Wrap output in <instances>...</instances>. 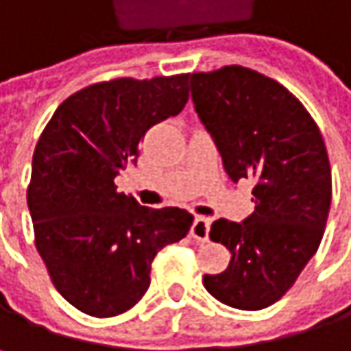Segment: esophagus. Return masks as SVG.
<instances>
[{
	"label": "esophagus",
	"instance_id": "34e87169",
	"mask_svg": "<svg viewBox=\"0 0 351 351\" xmlns=\"http://www.w3.org/2000/svg\"><path fill=\"white\" fill-rule=\"evenodd\" d=\"M209 228H211V219L209 217H201L197 215L193 226H191V238H195L197 242H207L209 238Z\"/></svg>",
	"mask_w": 351,
	"mask_h": 351
}]
</instances>
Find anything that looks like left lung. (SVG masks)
Instances as JSON below:
<instances>
[{"label": "left lung", "mask_w": 351, "mask_h": 351, "mask_svg": "<svg viewBox=\"0 0 351 351\" xmlns=\"http://www.w3.org/2000/svg\"><path fill=\"white\" fill-rule=\"evenodd\" d=\"M191 97L228 176L254 180V213L211 226L232 260L203 285L223 305L258 311L295 285L321 244L331 205L325 142L289 89L245 66L193 73Z\"/></svg>", "instance_id": "1"}]
</instances>
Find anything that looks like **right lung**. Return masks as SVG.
<instances>
[{"label":"right lung","mask_w":351,"mask_h":351,"mask_svg":"<svg viewBox=\"0 0 351 351\" xmlns=\"http://www.w3.org/2000/svg\"><path fill=\"white\" fill-rule=\"evenodd\" d=\"M189 101V75L113 79L64 99L32 158L28 209L36 250L56 291L79 311L113 317L150 287L154 256L186 236L193 215L117 193L144 134Z\"/></svg>","instance_id":"right-lung-1"}]
</instances>
